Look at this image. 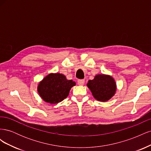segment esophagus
I'll return each mask as SVG.
<instances>
[{
	"mask_svg": "<svg viewBox=\"0 0 151 151\" xmlns=\"http://www.w3.org/2000/svg\"><path fill=\"white\" fill-rule=\"evenodd\" d=\"M85 83V80L84 79H79L77 81V84L79 86H83Z\"/></svg>",
	"mask_w": 151,
	"mask_h": 151,
	"instance_id": "34e87169",
	"label": "esophagus"
}]
</instances>
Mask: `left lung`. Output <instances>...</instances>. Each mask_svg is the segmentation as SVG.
Segmentation results:
<instances>
[{
	"label": "left lung",
	"instance_id": "left-lung-1",
	"mask_svg": "<svg viewBox=\"0 0 151 151\" xmlns=\"http://www.w3.org/2000/svg\"><path fill=\"white\" fill-rule=\"evenodd\" d=\"M87 86L91 90L94 98L99 101H106L115 94L116 83L112 77L99 74L94 79L89 80Z\"/></svg>",
	"mask_w": 151,
	"mask_h": 151
}]
</instances>
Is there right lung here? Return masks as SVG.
I'll use <instances>...</instances> for the list:
<instances>
[{
	"label": "right lung",
	"instance_id": "obj_1",
	"mask_svg": "<svg viewBox=\"0 0 151 151\" xmlns=\"http://www.w3.org/2000/svg\"><path fill=\"white\" fill-rule=\"evenodd\" d=\"M75 85V82L67 80L64 75L50 74L39 83L38 92L45 102L57 104L68 96L72 87Z\"/></svg>",
	"mask_w": 151,
	"mask_h": 151
}]
</instances>
